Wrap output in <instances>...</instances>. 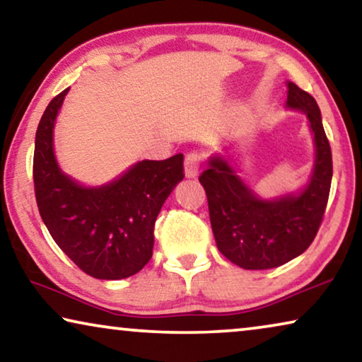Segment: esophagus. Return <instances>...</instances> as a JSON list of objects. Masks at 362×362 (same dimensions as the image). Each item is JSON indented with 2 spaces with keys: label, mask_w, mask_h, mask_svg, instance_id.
Wrapping results in <instances>:
<instances>
[{
  "label": "esophagus",
  "mask_w": 362,
  "mask_h": 362,
  "mask_svg": "<svg viewBox=\"0 0 362 362\" xmlns=\"http://www.w3.org/2000/svg\"><path fill=\"white\" fill-rule=\"evenodd\" d=\"M199 160H202V156L197 153H190L185 158V163H183V172H185L187 179H195L199 170Z\"/></svg>",
  "instance_id": "34e87169"
}]
</instances>
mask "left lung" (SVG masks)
<instances>
[{"mask_svg": "<svg viewBox=\"0 0 362 362\" xmlns=\"http://www.w3.org/2000/svg\"><path fill=\"white\" fill-rule=\"evenodd\" d=\"M286 109L302 112L314 136V164L298 192L262 197L245 180L228 146L209 156L199 175L208 197L209 221L219 252L244 269H269L299 257L312 244L332 185V151L314 97L288 81Z\"/></svg>", "mask_w": 362, "mask_h": 362, "instance_id": "obj_1", "label": "left lung"}]
</instances>
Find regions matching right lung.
Here are the masks:
<instances>
[{"instance_id":"add662e5","label":"right lung","mask_w":362,"mask_h":362,"mask_svg":"<svg viewBox=\"0 0 362 362\" xmlns=\"http://www.w3.org/2000/svg\"><path fill=\"white\" fill-rule=\"evenodd\" d=\"M68 90L48 104L35 133L39 213L57 245L89 276H133L153 257L156 219L183 179V156L138 160L102 185L78 182L58 164L53 138Z\"/></svg>"}]
</instances>
